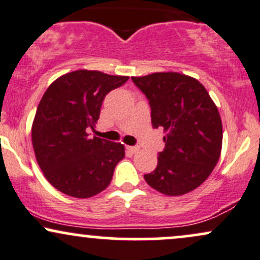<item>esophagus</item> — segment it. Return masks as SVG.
I'll list each match as a JSON object with an SVG mask.
<instances>
[{
	"mask_svg": "<svg viewBox=\"0 0 260 260\" xmlns=\"http://www.w3.org/2000/svg\"><path fill=\"white\" fill-rule=\"evenodd\" d=\"M127 149L129 151H132L133 154L134 153H138V151H139V147H127Z\"/></svg>",
	"mask_w": 260,
	"mask_h": 260,
	"instance_id": "obj_1",
	"label": "esophagus"
}]
</instances>
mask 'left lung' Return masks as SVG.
<instances>
[{
  "mask_svg": "<svg viewBox=\"0 0 260 260\" xmlns=\"http://www.w3.org/2000/svg\"><path fill=\"white\" fill-rule=\"evenodd\" d=\"M132 80L150 103L153 126L166 133L156 169L144 175L145 181L165 196L192 192L210 176L221 154L217 106L204 85L186 74L156 72Z\"/></svg>",
  "mask_w": 260,
  "mask_h": 260,
  "instance_id": "1",
  "label": "left lung"
}]
</instances>
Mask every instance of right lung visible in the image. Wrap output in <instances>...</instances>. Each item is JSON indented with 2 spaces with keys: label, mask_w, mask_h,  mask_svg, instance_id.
<instances>
[{
  "label": "right lung",
  "mask_w": 260,
  "mask_h": 260,
  "mask_svg": "<svg viewBox=\"0 0 260 260\" xmlns=\"http://www.w3.org/2000/svg\"><path fill=\"white\" fill-rule=\"evenodd\" d=\"M129 77L78 70L58 77L39 103L31 126L35 157L46 180L74 198H90L106 189L124 145L90 138L107 92Z\"/></svg>",
  "instance_id": "1"
}]
</instances>
